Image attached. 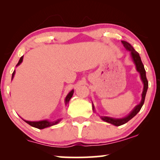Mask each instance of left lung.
Instances as JSON below:
<instances>
[{
  "instance_id": "left-lung-1",
  "label": "left lung",
  "mask_w": 160,
  "mask_h": 160,
  "mask_svg": "<svg viewBox=\"0 0 160 160\" xmlns=\"http://www.w3.org/2000/svg\"><path fill=\"white\" fill-rule=\"evenodd\" d=\"M122 44L124 45V47L126 48L127 50H129V51L131 52V56H132V60L134 61L135 65H136V69L137 71L139 72L140 74H141V79L143 81V84H144V87H143V93H142V100L141 103L135 107L132 112H131L130 114H129L128 117L123 118V119H113V118H110V117H101V119L103 120L105 122H108V123H111L113 124L115 126H120L122 125V124L127 123V122L130 121L131 119H132L133 117H135V115L137 114L139 112L140 110H141L142 106L144 103V101H145V98H146V92H147L148 89V80L146 78V71L145 68H144L143 64L142 62L141 57H140L139 54L135 51V50L133 49V47L131 46L130 43L127 42V41H122ZM92 108L94 110V106L92 105Z\"/></svg>"
}]
</instances>
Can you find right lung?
Wrapping results in <instances>:
<instances>
[{
    "instance_id": "add662e5",
    "label": "right lung",
    "mask_w": 160,
    "mask_h": 160,
    "mask_svg": "<svg viewBox=\"0 0 160 160\" xmlns=\"http://www.w3.org/2000/svg\"><path fill=\"white\" fill-rule=\"evenodd\" d=\"M22 60H23V56L21 57L20 59H19L18 63H17V65H19L20 63L22 62ZM14 73L15 71L13 72L12 73V78L14 77ZM73 90L69 92L68 95H67L66 98H65V103H68L69 100H71V98H72V96H73ZM60 119H58L56 120V121H54V122H49L47 121V120H43V121H39V122H29V121H26L25 120V122L26 123H28V124H30V126L32 127H34V128H38V129H43V128H48V127H50V126H52V125H54V124H58L59 122H60Z\"/></svg>"
}]
</instances>
